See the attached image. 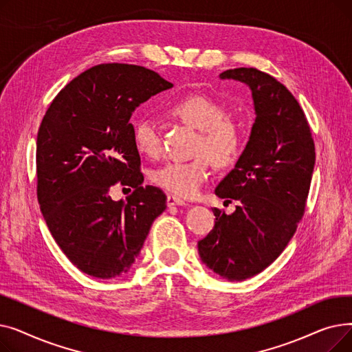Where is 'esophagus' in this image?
<instances>
[{
	"label": "esophagus",
	"instance_id": "esophagus-1",
	"mask_svg": "<svg viewBox=\"0 0 352 352\" xmlns=\"http://www.w3.org/2000/svg\"><path fill=\"white\" fill-rule=\"evenodd\" d=\"M166 206L173 207V206H186V201L175 197V195H168L166 197Z\"/></svg>",
	"mask_w": 352,
	"mask_h": 352
}]
</instances>
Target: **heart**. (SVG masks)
<instances>
[{
  "instance_id": "b5f03b06",
  "label": "heart",
  "mask_w": 352,
  "mask_h": 352,
  "mask_svg": "<svg viewBox=\"0 0 352 352\" xmlns=\"http://www.w3.org/2000/svg\"><path fill=\"white\" fill-rule=\"evenodd\" d=\"M168 113L199 131L195 154L190 161H170L153 174L158 187L179 197H192L210 175V160L217 166L231 165L241 151V134L238 125L224 117L226 108L210 96L190 94L168 107ZM133 138L140 154L157 158L162 151L161 137L155 122L141 118L134 124Z\"/></svg>"
}]
</instances>
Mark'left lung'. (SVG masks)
Masks as SVG:
<instances>
[{"label":"left lung","instance_id":"8db88e82","mask_svg":"<svg viewBox=\"0 0 352 352\" xmlns=\"http://www.w3.org/2000/svg\"><path fill=\"white\" fill-rule=\"evenodd\" d=\"M219 78L250 87L255 122L234 170L215 188L219 198L239 206L230 215L212 210L215 226L198 241V254L221 278L244 281L272 264L297 231L316 145L298 101L270 74L243 67Z\"/></svg>","mask_w":352,"mask_h":352}]
</instances>
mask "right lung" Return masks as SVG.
<instances>
[{
    "label": "right lung",
    "mask_w": 352,
    "mask_h": 352,
    "mask_svg": "<svg viewBox=\"0 0 352 352\" xmlns=\"http://www.w3.org/2000/svg\"><path fill=\"white\" fill-rule=\"evenodd\" d=\"M173 84L131 64H100L67 84L36 135V197L47 227L68 260L96 278L126 274L165 194L142 187L141 158L129 122L140 104ZM117 182L135 188L124 203Z\"/></svg>",
    "instance_id": "add662e5"
}]
</instances>
